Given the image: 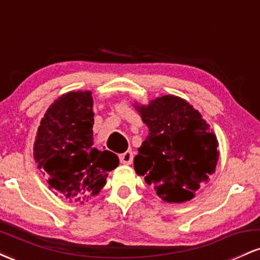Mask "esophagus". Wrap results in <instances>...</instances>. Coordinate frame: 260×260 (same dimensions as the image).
<instances>
[{"label":"esophagus","instance_id":"obj_1","mask_svg":"<svg viewBox=\"0 0 260 260\" xmlns=\"http://www.w3.org/2000/svg\"><path fill=\"white\" fill-rule=\"evenodd\" d=\"M120 161L122 164H124V165H129V164H132V161H133L132 150H127L126 153L121 154L120 155Z\"/></svg>","mask_w":260,"mask_h":260}]
</instances>
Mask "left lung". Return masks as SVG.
Listing matches in <instances>:
<instances>
[{"instance_id": "left-lung-1", "label": "left lung", "mask_w": 260, "mask_h": 260, "mask_svg": "<svg viewBox=\"0 0 260 260\" xmlns=\"http://www.w3.org/2000/svg\"><path fill=\"white\" fill-rule=\"evenodd\" d=\"M136 107L149 134L134 157V170L164 201H190L215 172V134L201 113L178 96L165 95Z\"/></svg>"}]
</instances>
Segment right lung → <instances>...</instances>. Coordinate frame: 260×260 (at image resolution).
Returning <instances> with one entry per match:
<instances>
[{"label":"right lung","mask_w":260,"mask_h":260,"mask_svg":"<svg viewBox=\"0 0 260 260\" xmlns=\"http://www.w3.org/2000/svg\"><path fill=\"white\" fill-rule=\"evenodd\" d=\"M92 98L90 91H71L49 107L34 143L38 169L52 189L70 202L96 196L107 172L118 165L111 151L92 147Z\"/></svg>","instance_id":"obj_1"}]
</instances>
